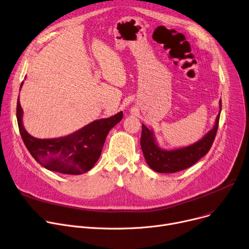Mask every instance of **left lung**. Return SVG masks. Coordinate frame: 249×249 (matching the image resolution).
Returning <instances> with one entry per match:
<instances>
[{
    "label": "left lung",
    "mask_w": 249,
    "mask_h": 249,
    "mask_svg": "<svg viewBox=\"0 0 249 249\" xmlns=\"http://www.w3.org/2000/svg\"><path fill=\"white\" fill-rule=\"evenodd\" d=\"M219 107L220 110L214 125L205 136L192 144L177 149L160 148L154 131L142 124L141 147L149 167L158 173H176L196 164L208 153L214 142L221 112V100L219 101Z\"/></svg>",
    "instance_id": "obj_1"
}]
</instances>
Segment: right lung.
I'll use <instances>...</instances> for the list:
<instances>
[{
	"label": "right lung",
	"instance_id": "add662e5",
	"mask_svg": "<svg viewBox=\"0 0 249 249\" xmlns=\"http://www.w3.org/2000/svg\"><path fill=\"white\" fill-rule=\"evenodd\" d=\"M122 119L123 111H120L109 118L96 120L65 137L37 139L25 129L19 97L17 102L19 130L28 151L45 169L66 175H81L94 166L109 130Z\"/></svg>",
	"mask_w": 249,
	"mask_h": 249
}]
</instances>
